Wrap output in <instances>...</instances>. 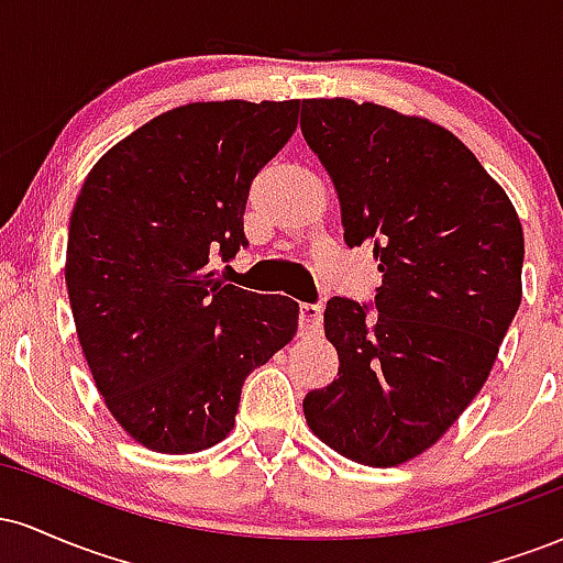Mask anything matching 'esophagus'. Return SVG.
Segmentation results:
<instances>
[{
	"instance_id": "esophagus-1",
	"label": "esophagus",
	"mask_w": 563,
	"mask_h": 563,
	"mask_svg": "<svg viewBox=\"0 0 563 563\" xmlns=\"http://www.w3.org/2000/svg\"><path fill=\"white\" fill-rule=\"evenodd\" d=\"M299 322H301V333H320L322 328V303H301L299 309Z\"/></svg>"
}]
</instances>
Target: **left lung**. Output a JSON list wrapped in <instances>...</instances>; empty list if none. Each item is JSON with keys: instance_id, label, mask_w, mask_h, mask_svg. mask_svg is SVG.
Instances as JSON below:
<instances>
[{"instance_id": "8db88e82", "label": "left lung", "mask_w": 563, "mask_h": 563, "mask_svg": "<svg viewBox=\"0 0 563 563\" xmlns=\"http://www.w3.org/2000/svg\"><path fill=\"white\" fill-rule=\"evenodd\" d=\"M331 174L346 245H373L378 314L333 296L339 378L303 397L320 442L399 466L437 442L493 371L521 303L525 232L506 190L444 126L346 97L301 102Z\"/></svg>"}]
</instances>
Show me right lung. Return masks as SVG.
Instances as JSON below:
<instances>
[{
  "label": "right lung",
  "instance_id": "add662e5",
  "mask_svg": "<svg viewBox=\"0 0 563 563\" xmlns=\"http://www.w3.org/2000/svg\"><path fill=\"white\" fill-rule=\"evenodd\" d=\"M299 124V100L190 102L106 153L68 228L66 286L97 391L134 442L214 448L243 380L288 344L299 303L228 286L249 187Z\"/></svg>",
  "mask_w": 563,
  "mask_h": 563
}]
</instances>
